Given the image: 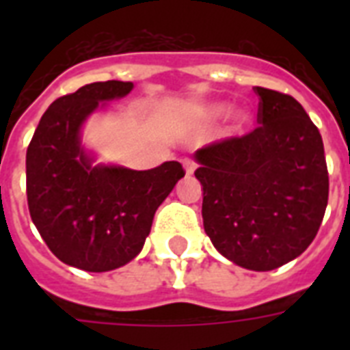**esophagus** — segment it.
Instances as JSON below:
<instances>
[{
  "label": "esophagus",
  "mask_w": 350,
  "mask_h": 350,
  "mask_svg": "<svg viewBox=\"0 0 350 350\" xmlns=\"http://www.w3.org/2000/svg\"><path fill=\"white\" fill-rule=\"evenodd\" d=\"M183 167H185L187 174H192V172H194V169H196V165H194V161H192V159H189V158L183 159Z\"/></svg>",
  "instance_id": "1"
}]
</instances>
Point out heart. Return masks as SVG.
Returning <instances> with one entry per match:
<instances>
[{
    "mask_svg": "<svg viewBox=\"0 0 350 350\" xmlns=\"http://www.w3.org/2000/svg\"><path fill=\"white\" fill-rule=\"evenodd\" d=\"M227 111V105L221 103V101H213V103H202V105H196L192 109V114L198 121L202 123H213L218 118H221ZM252 123V114H250L247 109L243 107H236V109H230L225 116V126L224 134L225 136H238L247 129V126Z\"/></svg>",
    "mask_w": 350,
    "mask_h": 350,
    "instance_id": "b5f03b06",
    "label": "heart"
}]
</instances>
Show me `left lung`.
Wrapping results in <instances>:
<instances>
[{
	"instance_id": "1",
	"label": "left lung",
	"mask_w": 350,
	"mask_h": 350,
	"mask_svg": "<svg viewBox=\"0 0 350 350\" xmlns=\"http://www.w3.org/2000/svg\"><path fill=\"white\" fill-rule=\"evenodd\" d=\"M260 126L194 152L203 227L221 256L272 271L314 239L329 200L320 131L293 96L256 87Z\"/></svg>"
}]
</instances>
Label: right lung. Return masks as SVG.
<instances>
[{
  "label": "right lung",
  "mask_w": 350,
  "mask_h": 350,
  "mask_svg": "<svg viewBox=\"0 0 350 350\" xmlns=\"http://www.w3.org/2000/svg\"><path fill=\"white\" fill-rule=\"evenodd\" d=\"M132 81H98L57 98L27 148L30 218L56 258L89 272L114 271L143 249L154 214L185 176L178 161L132 170L94 163L81 145L85 121Z\"/></svg>",
  "instance_id": "add662e5"
}]
</instances>
